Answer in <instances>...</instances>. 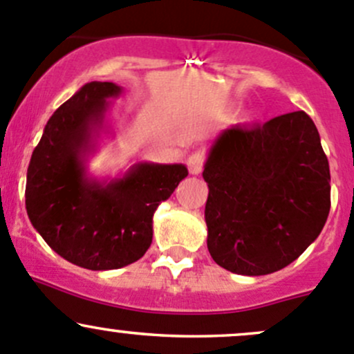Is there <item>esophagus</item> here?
Instances as JSON below:
<instances>
[{
	"label": "esophagus",
	"mask_w": 354,
	"mask_h": 354,
	"mask_svg": "<svg viewBox=\"0 0 354 354\" xmlns=\"http://www.w3.org/2000/svg\"><path fill=\"white\" fill-rule=\"evenodd\" d=\"M203 162H205V154H203L202 151L192 152L187 159L188 171H190L192 174H200L203 169Z\"/></svg>",
	"instance_id": "1"
}]
</instances>
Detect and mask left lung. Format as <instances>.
<instances>
[{
    "label": "left lung",
    "instance_id": "left-lung-1",
    "mask_svg": "<svg viewBox=\"0 0 354 354\" xmlns=\"http://www.w3.org/2000/svg\"><path fill=\"white\" fill-rule=\"evenodd\" d=\"M207 248L217 266L266 276L298 259L330 210L329 160L305 111L224 130L203 167Z\"/></svg>",
    "mask_w": 354,
    "mask_h": 354
}]
</instances>
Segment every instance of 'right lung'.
Wrapping results in <instances>:
<instances>
[{
  "label": "right lung",
  "instance_id": "obj_1",
  "mask_svg": "<svg viewBox=\"0 0 354 354\" xmlns=\"http://www.w3.org/2000/svg\"><path fill=\"white\" fill-rule=\"evenodd\" d=\"M120 94L113 82L85 84L49 118L27 169L32 226L58 255L88 270L142 259L156 209L188 174L183 164L140 162L109 183L87 176L85 156L104 121L106 99Z\"/></svg>",
  "mask_w": 354,
  "mask_h": 354
}]
</instances>
